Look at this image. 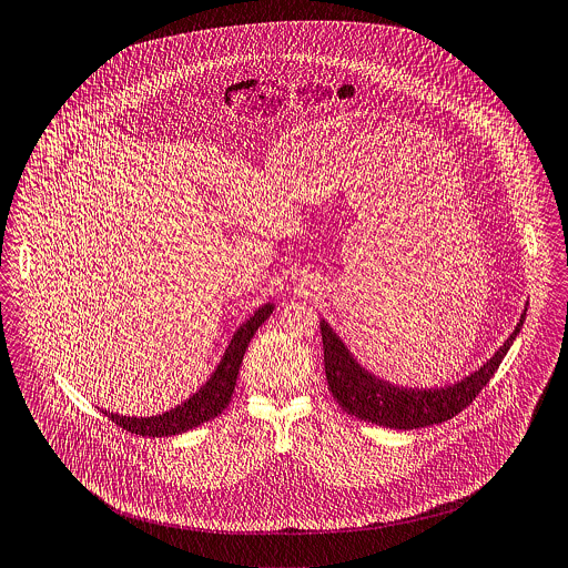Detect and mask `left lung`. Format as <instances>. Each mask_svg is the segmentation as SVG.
Instances as JSON below:
<instances>
[{"mask_svg":"<svg viewBox=\"0 0 568 568\" xmlns=\"http://www.w3.org/2000/svg\"><path fill=\"white\" fill-rule=\"evenodd\" d=\"M525 314L527 308L523 310L510 338L495 352L490 361L460 382L443 388H406L379 379L377 375L362 368L341 336L329 327V323L321 321L327 386L345 413L382 427L418 429L445 423L473 404L479 390L490 382L504 356L513 347L523 327Z\"/></svg>","mask_w":568,"mask_h":568,"instance_id":"8db88e82","label":"left lung"}]
</instances>
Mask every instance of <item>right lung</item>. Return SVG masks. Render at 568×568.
<instances>
[{"mask_svg": "<svg viewBox=\"0 0 568 568\" xmlns=\"http://www.w3.org/2000/svg\"><path fill=\"white\" fill-rule=\"evenodd\" d=\"M273 304H264L260 306L232 336L223 358L219 362V366L214 368V373L210 375L206 384L193 395L189 397L184 404L175 406L173 410L164 414H155L148 418H136V416H123V414L102 413L116 423L119 427L139 434V436H150V438H162V436H175L182 432H189L202 423H206L210 418L219 416L227 408L234 386H236V377H239V368L245 356V349L252 341V336L256 334L260 325L271 316Z\"/></svg>", "mask_w": 568, "mask_h": 568, "instance_id": "obj_1", "label": "right lung"}]
</instances>
